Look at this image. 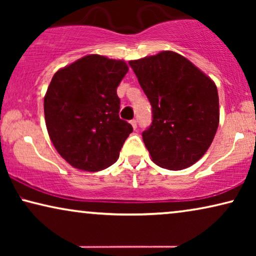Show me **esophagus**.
I'll return each mask as SVG.
<instances>
[{
	"mask_svg": "<svg viewBox=\"0 0 256 256\" xmlns=\"http://www.w3.org/2000/svg\"><path fill=\"white\" fill-rule=\"evenodd\" d=\"M130 124H132V128H134V129L138 128V121H136V120H132V121H130Z\"/></svg>",
	"mask_w": 256,
	"mask_h": 256,
	"instance_id": "obj_1",
	"label": "esophagus"
}]
</instances>
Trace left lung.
<instances>
[{"mask_svg": "<svg viewBox=\"0 0 256 256\" xmlns=\"http://www.w3.org/2000/svg\"><path fill=\"white\" fill-rule=\"evenodd\" d=\"M129 65L152 104V122L142 138L152 160L168 170L191 166L208 152L218 129L216 84L172 51Z\"/></svg>", "mask_w": 256, "mask_h": 256, "instance_id": "obj_1", "label": "left lung"}]
</instances>
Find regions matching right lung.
Returning a JSON list of instances; mask_svg holds the SVG:
<instances>
[{
  "instance_id": "add662e5",
  "label": "right lung",
  "mask_w": 256,
  "mask_h": 256,
  "mask_svg": "<svg viewBox=\"0 0 256 256\" xmlns=\"http://www.w3.org/2000/svg\"><path fill=\"white\" fill-rule=\"evenodd\" d=\"M127 72L124 60L90 54L54 73L44 98L45 122L54 148L76 169L110 166L132 132L118 116L116 88Z\"/></svg>"
}]
</instances>
